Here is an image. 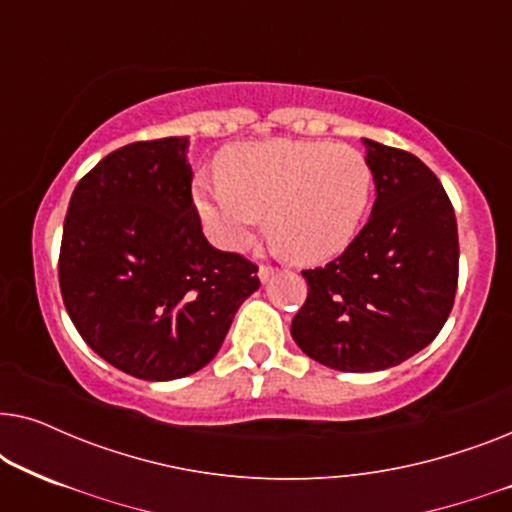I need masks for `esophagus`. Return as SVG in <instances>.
Returning <instances> with one entry per match:
<instances>
[{
  "mask_svg": "<svg viewBox=\"0 0 512 512\" xmlns=\"http://www.w3.org/2000/svg\"><path fill=\"white\" fill-rule=\"evenodd\" d=\"M275 268H270V265H261V268H258V279H261L263 284H268L272 277H275Z\"/></svg>",
  "mask_w": 512,
  "mask_h": 512,
  "instance_id": "esophagus-1",
  "label": "esophagus"
}]
</instances>
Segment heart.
Instances as JSON below:
<instances>
[{
  "label": "heart",
  "instance_id": "heart-1",
  "mask_svg": "<svg viewBox=\"0 0 512 512\" xmlns=\"http://www.w3.org/2000/svg\"><path fill=\"white\" fill-rule=\"evenodd\" d=\"M219 179L198 174L193 202L221 249L240 251L265 233L279 251L314 265L342 254L373 198V170L361 151L328 142H247L216 160Z\"/></svg>",
  "mask_w": 512,
  "mask_h": 512
}]
</instances>
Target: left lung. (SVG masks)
Returning <instances> with one entry per match:
<instances>
[{
    "label": "left lung",
    "instance_id": "1",
    "mask_svg": "<svg viewBox=\"0 0 512 512\" xmlns=\"http://www.w3.org/2000/svg\"><path fill=\"white\" fill-rule=\"evenodd\" d=\"M375 205L354 242L303 270L296 345L342 373H375L422 352L450 317L459 277L457 219L436 174L408 151L363 139Z\"/></svg>",
    "mask_w": 512,
    "mask_h": 512
}]
</instances>
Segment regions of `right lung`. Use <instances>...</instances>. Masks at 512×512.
I'll return each instance as SVG.
<instances>
[{"label": "right lung", "instance_id": "right-lung-1", "mask_svg": "<svg viewBox=\"0 0 512 512\" xmlns=\"http://www.w3.org/2000/svg\"><path fill=\"white\" fill-rule=\"evenodd\" d=\"M188 137L135 142L102 158L69 200L60 291L76 331L139 380L205 368L258 268L202 235Z\"/></svg>", "mask_w": 512, "mask_h": 512}]
</instances>
